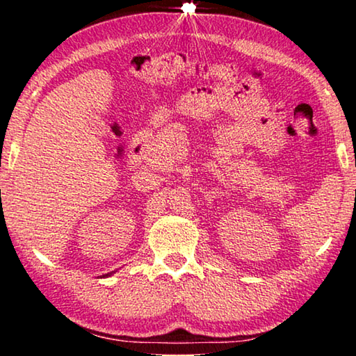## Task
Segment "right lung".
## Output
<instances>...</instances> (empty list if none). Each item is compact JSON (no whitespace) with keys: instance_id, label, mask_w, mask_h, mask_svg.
Instances as JSON below:
<instances>
[{"instance_id":"1","label":"right lung","mask_w":356,"mask_h":356,"mask_svg":"<svg viewBox=\"0 0 356 356\" xmlns=\"http://www.w3.org/2000/svg\"><path fill=\"white\" fill-rule=\"evenodd\" d=\"M110 275H113V273H106V275H104V278H105V276H110Z\"/></svg>"}]
</instances>
